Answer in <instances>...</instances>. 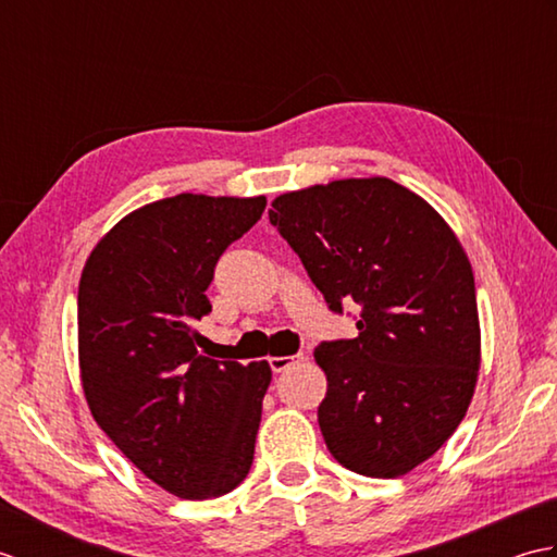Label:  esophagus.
<instances>
[{
	"mask_svg": "<svg viewBox=\"0 0 557 557\" xmlns=\"http://www.w3.org/2000/svg\"><path fill=\"white\" fill-rule=\"evenodd\" d=\"M299 361H304V354H294V357H270V369L275 373H282Z\"/></svg>",
	"mask_w": 557,
	"mask_h": 557,
	"instance_id": "34e87169",
	"label": "esophagus"
}]
</instances>
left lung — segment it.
<instances>
[{
    "label": "left lung",
    "instance_id": "left-lung-1",
    "mask_svg": "<svg viewBox=\"0 0 557 557\" xmlns=\"http://www.w3.org/2000/svg\"><path fill=\"white\" fill-rule=\"evenodd\" d=\"M268 215L330 311L361 306L357 337L313 351L327 375L318 423L330 455L361 476L407 474L455 433L474 395L481 333L465 248L385 176L292 191Z\"/></svg>",
    "mask_w": 557,
    "mask_h": 557
}]
</instances>
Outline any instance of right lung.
<instances>
[{
    "label": "right lung",
    "mask_w": 557,
    "mask_h": 557,
    "mask_svg": "<svg viewBox=\"0 0 557 557\" xmlns=\"http://www.w3.org/2000/svg\"><path fill=\"white\" fill-rule=\"evenodd\" d=\"M265 196L180 194L102 236L78 285V361L92 419L180 498L234 491L253 465L268 361L203 357L194 323L220 256L253 227Z\"/></svg>",
    "instance_id": "1"
}]
</instances>
